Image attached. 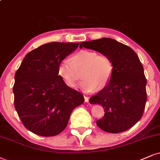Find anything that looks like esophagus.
Wrapping results in <instances>:
<instances>
[{
  "label": "esophagus",
  "mask_w": 160,
  "mask_h": 160,
  "mask_svg": "<svg viewBox=\"0 0 160 160\" xmlns=\"http://www.w3.org/2000/svg\"><path fill=\"white\" fill-rule=\"evenodd\" d=\"M84 102H89V98H88V96H84Z\"/></svg>",
  "instance_id": "1"
}]
</instances>
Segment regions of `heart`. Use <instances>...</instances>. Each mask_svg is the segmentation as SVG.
<instances>
[{"label":"heart","mask_w":160,"mask_h":160,"mask_svg":"<svg viewBox=\"0 0 160 160\" xmlns=\"http://www.w3.org/2000/svg\"><path fill=\"white\" fill-rule=\"evenodd\" d=\"M70 61H62L58 66V76L70 88H75L79 79L80 87L84 92L102 90L109 84L113 76L114 66L111 59L105 55H98L90 50H81L70 58Z\"/></svg>","instance_id":"obj_1"}]
</instances>
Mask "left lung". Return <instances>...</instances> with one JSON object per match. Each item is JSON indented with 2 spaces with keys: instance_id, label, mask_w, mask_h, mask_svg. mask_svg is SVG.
Segmentation results:
<instances>
[{
  "instance_id": "1",
  "label": "left lung",
  "mask_w": 160,
  "mask_h": 160,
  "mask_svg": "<svg viewBox=\"0 0 160 160\" xmlns=\"http://www.w3.org/2000/svg\"><path fill=\"white\" fill-rule=\"evenodd\" d=\"M79 47L108 56L114 66L109 84L90 98V104H100L104 110V117L96 125L112 133L130 129L142 118L147 101V80L137 54L127 45L109 38L84 41Z\"/></svg>"
}]
</instances>
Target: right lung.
<instances>
[{"instance_id": "obj_1", "label": "right lung", "mask_w": 160, "mask_h": 160, "mask_svg": "<svg viewBox=\"0 0 160 160\" xmlns=\"http://www.w3.org/2000/svg\"><path fill=\"white\" fill-rule=\"evenodd\" d=\"M79 43L51 42L27 53L15 75L14 104L24 127L35 134L53 137L68 125L83 94L58 76V66Z\"/></svg>"}]
</instances>
